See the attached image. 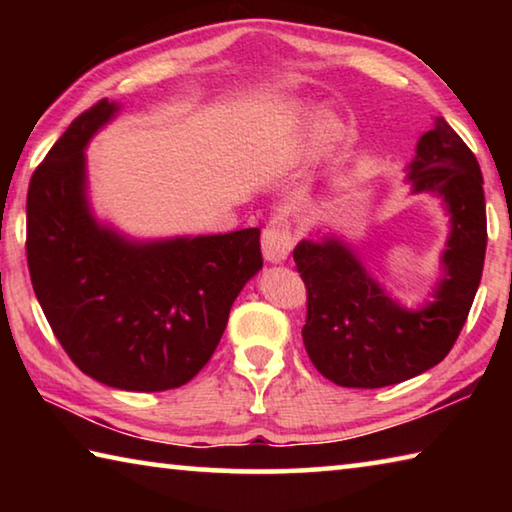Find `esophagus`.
Listing matches in <instances>:
<instances>
[{
	"label": "esophagus",
	"mask_w": 512,
	"mask_h": 512,
	"mask_svg": "<svg viewBox=\"0 0 512 512\" xmlns=\"http://www.w3.org/2000/svg\"><path fill=\"white\" fill-rule=\"evenodd\" d=\"M293 248V230L291 223L284 216H275V219L266 225L262 235V253L264 259L271 264H282L289 257Z\"/></svg>",
	"instance_id": "1"
}]
</instances>
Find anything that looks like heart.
Here are the masks:
<instances>
[{"label":"heart","mask_w":512,"mask_h":512,"mask_svg":"<svg viewBox=\"0 0 512 512\" xmlns=\"http://www.w3.org/2000/svg\"><path fill=\"white\" fill-rule=\"evenodd\" d=\"M284 119L291 121V124H311V121H318L316 144L320 153L336 151L345 142V137H348V128H345V121L341 117H336L334 112H323L314 106H305V103H291L284 110Z\"/></svg>","instance_id":"1"}]
</instances>
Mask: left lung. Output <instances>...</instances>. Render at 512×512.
I'll return each instance as SVG.
<instances>
[{"label":"left lung","instance_id":"1","mask_svg":"<svg viewBox=\"0 0 512 512\" xmlns=\"http://www.w3.org/2000/svg\"><path fill=\"white\" fill-rule=\"evenodd\" d=\"M411 194L443 201L449 235L431 300L415 309L388 293L357 248L334 232H314L293 250L307 284L302 341L320 375L345 388H384L438 366L470 314L485 259L483 176L474 153L443 117L406 164Z\"/></svg>","mask_w":512,"mask_h":512}]
</instances>
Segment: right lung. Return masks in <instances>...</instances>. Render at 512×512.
<instances>
[{"mask_svg":"<svg viewBox=\"0 0 512 512\" xmlns=\"http://www.w3.org/2000/svg\"><path fill=\"white\" fill-rule=\"evenodd\" d=\"M121 106L69 124L33 173L27 259L42 311L76 366L119 391L187 384L219 345L230 307L262 268L259 228L133 239L99 221L85 149Z\"/></svg>","mask_w":512,"mask_h":512,"instance_id":"obj_1","label":"right lung"}]
</instances>
